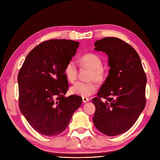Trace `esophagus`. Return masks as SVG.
Masks as SVG:
<instances>
[{
  "label": "esophagus",
  "instance_id": "esophagus-1",
  "mask_svg": "<svg viewBox=\"0 0 160 160\" xmlns=\"http://www.w3.org/2000/svg\"><path fill=\"white\" fill-rule=\"evenodd\" d=\"M89 101V98H83V103H87V102H88V101Z\"/></svg>",
  "mask_w": 160,
  "mask_h": 160
}]
</instances>
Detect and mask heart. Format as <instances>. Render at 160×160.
Wrapping results in <instances>:
<instances>
[{
	"label": "heart",
	"mask_w": 160,
	"mask_h": 160,
	"mask_svg": "<svg viewBox=\"0 0 160 160\" xmlns=\"http://www.w3.org/2000/svg\"><path fill=\"white\" fill-rule=\"evenodd\" d=\"M81 66L90 69L87 77L88 81H78L70 88L72 94L82 97H88L93 94L98 88V83L102 81L105 76V72L102 67V61L100 57L94 53H87L80 59ZM64 72L67 79L70 83H74L77 79V67L73 61H69L65 65Z\"/></svg>",
	"instance_id": "b5f03b06"
}]
</instances>
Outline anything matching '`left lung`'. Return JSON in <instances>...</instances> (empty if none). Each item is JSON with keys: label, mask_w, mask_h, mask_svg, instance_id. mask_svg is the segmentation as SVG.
I'll return each mask as SVG.
<instances>
[{"label": "left lung", "mask_w": 160, "mask_h": 160, "mask_svg": "<svg viewBox=\"0 0 160 160\" xmlns=\"http://www.w3.org/2000/svg\"><path fill=\"white\" fill-rule=\"evenodd\" d=\"M94 45L95 50L108 55L111 69L98 97L92 99L93 123L101 133L115 136L132 128L146 106V75L138 53L127 42L106 37Z\"/></svg>", "instance_id": "left-lung-1"}]
</instances>
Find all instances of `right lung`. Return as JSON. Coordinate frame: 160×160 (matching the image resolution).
<instances>
[{
  "label": "right lung",
  "mask_w": 160,
  "mask_h": 160,
  "mask_svg": "<svg viewBox=\"0 0 160 160\" xmlns=\"http://www.w3.org/2000/svg\"><path fill=\"white\" fill-rule=\"evenodd\" d=\"M79 45L65 39L42 42L27 55L18 72L19 109L31 127L45 136L63 132L81 105V97L65 96L69 88L65 67Z\"/></svg>",
  "instance_id": "obj_1"
}]
</instances>
